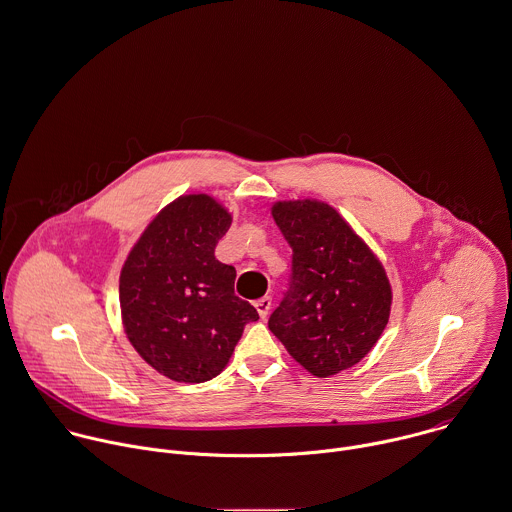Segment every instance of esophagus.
Here are the masks:
<instances>
[{
	"label": "esophagus",
	"mask_w": 512,
	"mask_h": 512,
	"mask_svg": "<svg viewBox=\"0 0 512 512\" xmlns=\"http://www.w3.org/2000/svg\"><path fill=\"white\" fill-rule=\"evenodd\" d=\"M256 310H258V314H260V318L262 320H266L268 318V314H270V310H272V298H260V300H256Z\"/></svg>",
	"instance_id": "1"
}]
</instances>
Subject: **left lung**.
<instances>
[{"mask_svg": "<svg viewBox=\"0 0 512 512\" xmlns=\"http://www.w3.org/2000/svg\"><path fill=\"white\" fill-rule=\"evenodd\" d=\"M272 216L292 246V280L270 332L312 375L359 363L383 334L391 284L369 246L322 200H280Z\"/></svg>", "mask_w": 512, "mask_h": 512, "instance_id": "1", "label": "left lung"}]
</instances>
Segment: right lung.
I'll return each instance as SVG.
<instances>
[{
  "label": "right lung",
  "instance_id": "obj_1",
  "mask_svg": "<svg viewBox=\"0 0 512 512\" xmlns=\"http://www.w3.org/2000/svg\"><path fill=\"white\" fill-rule=\"evenodd\" d=\"M232 224L208 194L165 206L129 252L119 280L125 334L137 353L178 383L216 377L258 312L234 294L236 270L214 256Z\"/></svg>",
  "mask_w": 512,
  "mask_h": 512
}]
</instances>
